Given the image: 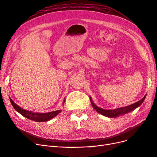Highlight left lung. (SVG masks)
<instances>
[{
    "mask_svg": "<svg viewBox=\"0 0 157 157\" xmlns=\"http://www.w3.org/2000/svg\"><path fill=\"white\" fill-rule=\"evenodd\" d=\"M146 97V95L144 97V98H142L140 101H137L134 104H132L130 105H128L124 107H121V108H117L115 109H113V110H105V109H103L97 107L96 105H94L91 98H90V101H91L92 105L93 108L96 110L98 113L101 114V115L109 117V118H113V117H117L119 115H124L125 113H127L128 112H130L131 111H133L134 109L137 108V107H139L141 104L143 103L144 101V99Z\"/></svg>",
    "mask_w": 157,
    "mask_h": 157,
    "instance_id": "obj_1",
    "label": "left lung"
}]
</instances>
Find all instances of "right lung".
Masks as SVG:
<instances>
[{
  "label": "right lung",
  "mask_w": 157,
  "mask_h": 157,
  "mask_svg": "<svg viewBox=\"0 0 157 157\" xmlns=\"http://www.w3.org/2000/svg\"><path fill=\"white\" fill-rule=\"evenodd\" d=\"M10 101L12 103V105L13 107L15 109V110H16L19 113H20L21 115L24 116L25 117L29 118V119L33 120L36 122H45V121H48L52 118H53L56 116L58 115L59 113H61V110H58V111H52L49 112L47 113H33L32 111H29L25 110L20 107H19L16 103H14L12 99L10 98ZM65 102V100H64ZM63 102V103H64Z\"/></svg>",
  "instance_id": "add662e5"
}]
</instances>
